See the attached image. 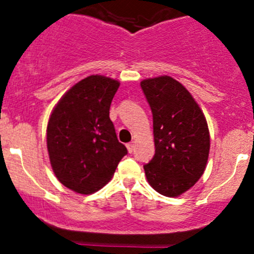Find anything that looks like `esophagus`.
I'll use <instances>...</instances> for the list:
<instances>
[{
  "mask_svg": "<svg viewBox=\"0 0 254 254\" xmlns=\"http://www.w3.org/2000/svg\"><path fill=\"white\" fill-rule=\"evenodd\" d=\"M127 151H129L130 153L132 152V151H134V148H135V145L132 142H130V143H127Z\"/></svg>",
  "mask_w": 254,
  "mask_h": 254,
  "instance_id": "esophagus-1",
  "label": "esophagus"
}]
</instances>
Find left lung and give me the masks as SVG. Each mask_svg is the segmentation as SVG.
<instances>
[{
  "instance_id": "8db88e82",
  "label": "left lung",
  "mask_w": 254,
  "mask_h": 254,
  "mask_svg": "<svg viewBox=\"0 0 254 254\" xmlns=\"http://www.w3.org/2000/svg\"><path fill=\"white\" fill-rule=\"evenodd\" d=\"M153 115L156 153L143 166L148 184L170 198L182 195L203 176L210 151L206 118L190 92L171 76L140 82Z\"/></svg>"
}]
</instances>
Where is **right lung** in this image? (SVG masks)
Here are the masks:
<instances>
[{
    "mask_svg": "<svg viewBox=\"0 0 254 254\" xmlns=\"http://www.w3.org/2000/svg\"><path fill=\"white\" fill-rule=\"evenodd\" d=\"M120 82L91 75L73 84L49 117L47 147L54 175L79 194H92L112 179L127 147L109 118Z\"/></svg>",
    "mask_w": 254,
    "mask_h": 254,
    "instance_id": "1",
    "label": "right lung"
}]
</instances>
